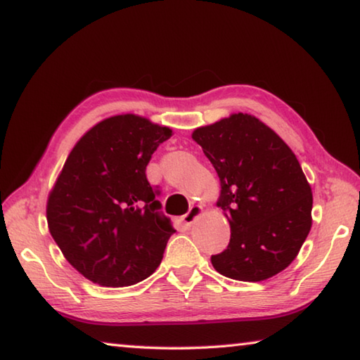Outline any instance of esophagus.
<instances>
[{
    "label": "esophagus",
    "instance_id": "esophagus-1",
    "mask_svg": "<svg viewBox=\"0 0 360 360\" xmlns=\"http://www.w3.org/2000/svg\"><path fill=\"white\" fill-rule=\"evenodd\" d=\"M202 211H203V208L200 205H192L187 214L182 216V222H184L186 227H191V225L195 222V219L202 214Z\"/></svg>",
    "mask_w": 360,
    "mask_h": 360
}]
</instances>
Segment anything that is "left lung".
I'll return each instance as SVG.
<instances>
[{
  "label": "left lung",
  "instance_id": "1",
  "mask_svg": "<svg viewBox=\"0 0 360 360\" xmlns=\"http://www.w3.org/2000/svg\"><path fill=\"white\" fill-rule=\"evenodd\" d=\"M221 181L217 208L230 224V243L211 264L236 281L259 283L297 257L311 230L313 192L292 149L255 115L233 112L198 127Z\"/></svg>",
  "mask_w": 360,
  "mask_h": 360
}]
</instances>
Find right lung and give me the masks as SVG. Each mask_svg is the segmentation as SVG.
<instances>
[{"label":"right lung","mask_w":360,"mask_h":360,"mask_svg":"<svg viewBox=\"0 0 360 360\" xmlns=\"http://www.w3.org/2000/svg\"><path fill=\"white\" fill-rule=\"evenodd\" d=\"M173 130L138 114L103 119L71 149L47 197L52 238L84 278L103 288L143 281L163 259L173 227L146 179Z\"/></svg>","instance_id":"obj_1"}]
</instances>
